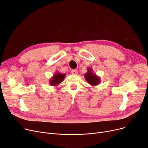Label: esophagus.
Segmentation results:
<instances>
[{
  "label": "esophagus",
  "instance_id": "obj_1",
  "mask_svg": "<svg viewBox=\"0 0 148 148\" xmlns=\"http://www.w3.org/2000/svg\"><path fill=\"white\" fill-rule=\"evenodd\" d=\"M71 72H72V73L73 74V75H77V74H78V70H72Z\"/></svg>",
  "mask_w": 148,
  "mask_h": 148
}]
</instances>
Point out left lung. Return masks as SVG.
Instances as JSON below:
<instances>
[{
    "mask_svg": "<svg viewBox=\"0 0 148 148\" xmlns=\"http://www.w3.org/2000/svg\"><path fill=\"white\" fill-rule=\"evenodd\" d=\"M84 77L87 82L92 86L98 85L101 82L100 77L93 72V69L91 67H88L87 69V72L84 75Z\"/></svg>",
    "mask_w": 148,
    "mask_h": 148,
    "instance_id": "obj_1",
    "label": "left lung"
}]
</instances>
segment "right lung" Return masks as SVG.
<instances>
[{"mask_svg": "<svg viewBox=\"0 0 148 148\" xmlns=\"http://www.w3.org/2000/svg\"><path fill=\"white\" fill-rule=\"evenodd\" d=\"M65 73H61L59 72H57L53 74V76L49 81V84L51 86H57L62 82L66 77Z\"/></svg>", "mask_w": 148, "mask_h": 148, "instance_id": "right-lung-1", "label": "right lung"}]
</instances>
